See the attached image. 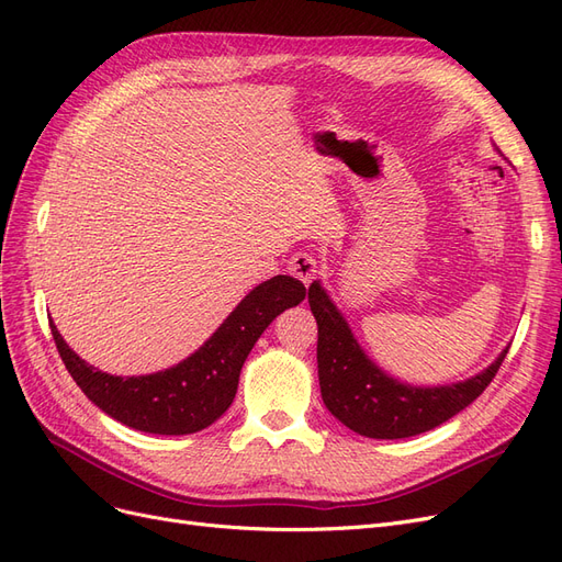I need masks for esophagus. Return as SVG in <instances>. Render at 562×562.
<instances>
[{
  "instance_id": "1",
  "label": "esophagus",
  "mask_w": 562,
  "mask_h": 562,
  "mask_svg": "<svg viewBox=\"0 0 562 562\" xmlns=\"http://www.w3.org/2000/svg\"><path fill=\"white\" fill-rule=\"evenodd\" d=\"M288 269L295 279H300L304 285H310L316 279L318 271V262L312 252H295L293 260L288 262Z\"/></svg>"
}]
</instances>
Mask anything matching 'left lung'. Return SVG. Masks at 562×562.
Segmentation results:
<instances>
[{
    "mask_svg": "<svg viewBox=\"0 0 562 562\" xmlns=\"http://www.w3.org/2000/svg\"><path fill=\"white\" fill-rule=\"evenodd\" d=\"M310 307L318 323L321 398L335 419L366 438L394 440L436 429L483 394L508 353L504 347L485 370L462 382L415 386L370 359L321 281L310 285Z\"/></svg>",
    "mask_w": 562,
    "mask_h": 562,
    "instance_id": "left-lung-1",
    "label": "left lung"
}]
</instances>
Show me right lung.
Masks as SVG:
<instances>
[{"label":"right lung","mask_w":562,"mask_h":562,"mask_svg":"<svg viewBox=\"0 0 562 562\" xmlns=\"http://www.w3.org/2000/svg\"><path fill=\"white\" fill-rule=\"evenodd\" d=\"M304 295L307 288L285 274L255 285L194 353L151 375L119 378L98 370L67 347L54 321L48 326L67 372L100 411L145 434L184 436L211 427L227 413L258 337Z\"/></svg>","instance_id":"obj_1"}]
</instances>
